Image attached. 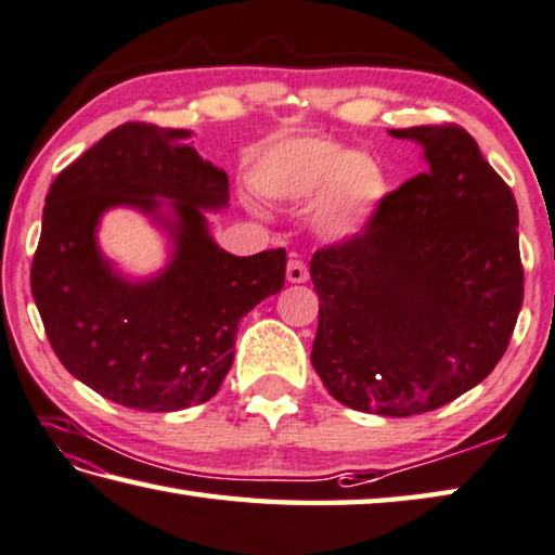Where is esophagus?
<instances>
[{
    "instance_id": "1",
    "label": "esophagus",
    "mask_w": 555,
    "mask_h": 555,
    "mask_svg": "<svg viewBox=\"0 0 555 555\" xmlns=\"http://www.w3.org/2000/svg\"><path fill=\"white\" fill-rule=\"evenodd\" d=\"M286 279L291 281V284H304V281H308V264L304 259H288V267H286Z\"/></svg>"
}]
</instances>
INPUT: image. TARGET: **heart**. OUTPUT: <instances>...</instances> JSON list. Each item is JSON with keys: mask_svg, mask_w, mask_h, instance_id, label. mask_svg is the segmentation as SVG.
Returning a JSON list of instances; mask_svg holds the SVG:
<instances>
[{"mask_svg": "<svg viewBox=\"0 0 555 555\" xmlns=\"http://www.w3.org/2000/svg\"><path fill=\"white\" fill-rule=\"evenodd\" d=\"M251 184L274 201H304L327 186L320 223L335 237L354 235L386 194V172L376 157L347 153L325 138L286 140L261 157Z\"/></svg>", "mask_w": 555, "mask_h": 555, "instance_id": "obj_1", "label": "heart"}]
</instances>
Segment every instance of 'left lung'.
Wrapping results in <instances>:
<instances>
[{"label":"left lung","mask_w":555,"mask_h":555,"mask_svg":"<svg viewBox=\"0 0 555 555\" xmlns=\"http://www.w3.org/2000/svg\"><path fill=\"white\" fill-rule=\"evenodd\" d=\"M427 169L354 237L310 259L312 369L341 405L408 417L456 400L505 354L524 298L512 189L461 126L390 130Z\"/></svg>","instance_id":"1"}]
</instances>
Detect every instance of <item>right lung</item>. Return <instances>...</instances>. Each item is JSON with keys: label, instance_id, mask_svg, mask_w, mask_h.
Listing matches in <instances>:
<instances>
[{"label": "right lung", "instance_id": "1", "mask_svg": "<svg viewBox=\"0 0 555 555\" xmlns=\"http://www.w3.org/2000/svg\"><path fill=\"white\" fill-rule=\"evenodd\" d=\"M189 130L124 124L50 186L31 294L69 374L124 408L175 412L210 400L233 366L237 325L286 279V249L235 257L208 235L204 210L228 206V175ZM169 197L175 219L158 214ZM133 205L176 240L163 275L128 282L95 247L104 209Z\"/></svg>", "mask_w": 555, "mask_h": 555}]
</instances>
